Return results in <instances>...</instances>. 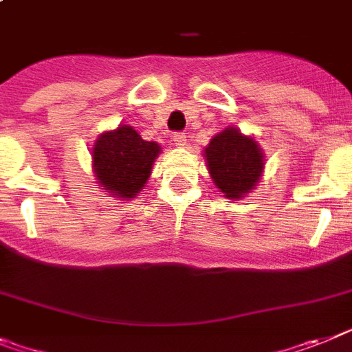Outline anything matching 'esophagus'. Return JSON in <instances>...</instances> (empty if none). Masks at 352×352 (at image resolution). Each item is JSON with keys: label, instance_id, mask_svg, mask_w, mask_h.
Masks as SVG:
<instances>
[{"label": "esophagus", "instance_id": "34e87169", "mask_svg": "<svg viewBox=\"0 0 352 352\" xmlns=\"http://www.w3.org/2000/svg\"><path fill=\"white\" fill-rule=\"evenodd\" d=\"M173 140H174V144H176V146H178V147H185V146H187V135H185V133H174L173 135Z\"/></svg>", "mask_w": 352, "mask_h": 352}]
</instances>
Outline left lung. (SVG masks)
<instances>
[{
    "mask_svg": "<svg viewBox=\"0 0 352 352\" xmlns=\"http://www.w3.org/2000/svg\"><path fill=\"white\" fill-rule=\"evenodd\" d=\"M212 182L228 199H242L254 190L265 169V155L254 137L230 126L205 147Z\"/></svg>",
    "mask_w": 352,
    "mask_h": 352,
    "instance_id": "8db88e82",
    "label": "left lung"
}]
</instances>
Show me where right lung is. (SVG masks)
<instances>
[{"instance_id": "obj_1", "label": "right lung", "mask_w": 352, "mask_h": 352, "mask_svg": "<svg viewBox=\"0 0 352 352\" xmlns=\"http://www.w3.org/2000/svg\"><path fill=\"white\" fill-rule=\"evenodd\" d=\"M160 153V144L147 142L128 124L104 131L90 149L98 187L110 192L112 197L133 199L146 187Z\"/></svg>"}]
</instances>
